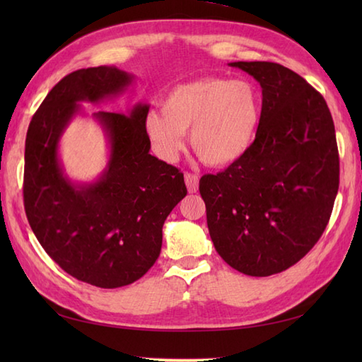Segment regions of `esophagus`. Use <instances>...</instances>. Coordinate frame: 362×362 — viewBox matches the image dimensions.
I'll use <instances>...</instances> for the list:
<instances>
[{
	"mask_svg": "<svg viewBox=\"0 0 362 362\" xmlns=\"http://www.w3.org/2000/svg\"><path fill=\"white\" fill-rule=\"evenodd\" d=\"M185 183H187V188L189 193H196L199 188V177L196 174L185 173Z\"/></svg>",
	"mask_w": 362,
	"mask_h": 362,
	"instance_id": "34e87169",
	"label": "esophagus"
}]
</instances>
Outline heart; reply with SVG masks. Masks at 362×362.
Masks as SVG:
<instances>
[{"label":"heart","instance_id":"1","mask_svg":"<svg viewBox=\"0 0 362 362\" xmlns=\"http://www.w3.org/2000/svg\"><path fill=\"white\" fill-rule=\"evenodd\" d=\"M263 119V99L250 81L206 76L168 91L161 113L151 112L144 132L161 158L173 161L183 134L209 166H227L250 149Z\"/></svg>","mask_w":362,"mask_h":362}]
</instances>
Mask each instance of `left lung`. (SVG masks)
I'll return each mask as SVG.
<instances>
[{
    "label": "left lung",
    "instance_id": "left-lung-1",
    "mask_svg": "<svg viewBox=\"0 0 362 362\" xmlns=\"http://www.w3.org/2000/svg\"><path fill=\"white\" fill-rule=\"evenodd\" d=\"M257 79L263 119L255 141L199 191L214 249L236 271H286L324 233L339 188V153L328 105L302 76L274 62H232Z\"/></svg>",
    "mask_w": 362,
    "mask_h": 362
}]
</instances>
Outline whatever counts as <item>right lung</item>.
<instances>
[{"instance_id":"1","label":"right lung","mask_w":362,"mask_h":362,"mask_svg":"<svg viewBox=\"0 0 362 362\" xmlns=\"http://www.w3.org/2000/svg\"><path fill=\"white\" fill-rule=\"evenodd\" d=\"M134 76L117 66L73 71L52 87L30 121L25 146V210L45 252L74 279L113 289L136 281L156 263L168 214L187 196L183 174L149 153V105L129 115L93 113L109 141L99 179L73 183L59 158V141L79 103L124 93Z\"/></svg>"}]
</instances>
